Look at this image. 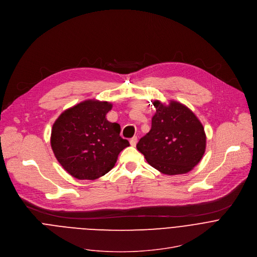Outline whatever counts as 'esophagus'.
Segmentation results:
<instances>
[{"instance_id": "obj_1", "label": "esophagus", "mask_w": 257, "mask_h": 257, "mask_svg": "<svg viewBox=\"0 0 257 257\" xmlns=\"http://www.w3.org/2000/svg\"><path fill=\"white\" fill-rule=\"evenodd\" d=\"M137 137H133V138H131L130 139V145L131 146H133V147H135L136 146V144H137Z\"/></svg>"}]
</instances>
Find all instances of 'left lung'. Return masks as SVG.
Returning a JSON list of instances; mask_svg holds the SVG:
<instances>
[{
    "instance_id": "left-lung-1",
    "label": "left lung",
    "mask_w": 257,
    "mask_h": 257,
    "mask_svg": "<svg viewBox=\"0 0 257 257\" xmlns=\"http://www.w3.org/2000/svg\"><path fill=\"white\" fill-rule=\"evenodd\" d=\"M156 109L151 130L137 149L147 162L167 175L185 174L202 159L206 148L204 127L196 115L180 102H152Z\"/></svg>"
}]
</instances>
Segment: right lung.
I'll list each match as a JSON object with an SVG mask.
<instances>
[{"mask_svg":"<svg viewBox=\"0 0 257 257\" xmlns=\"http://www.w3.org/2000/svg\"><path fill=\"white\" fill-rule=\"evenodd\" d=\"M111 109L107 101L89 99L65 110L53 124L52 150L73 177L95 180L105 175L130 145L121 138L120 125L106 119Z\"/></svg>","mask_w":257,"mask_h":257,"instance_id":"obj_1","label":"right lung"}]
</instances>
